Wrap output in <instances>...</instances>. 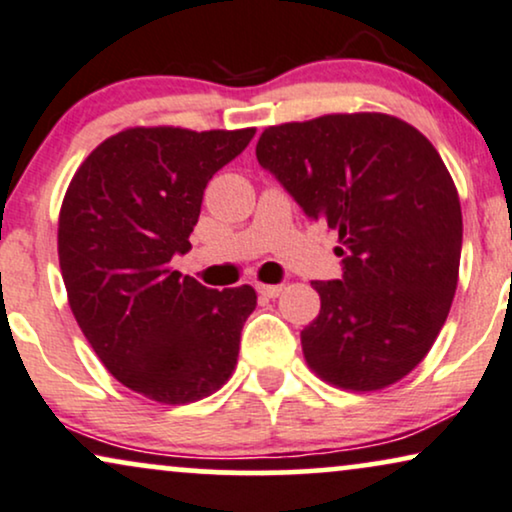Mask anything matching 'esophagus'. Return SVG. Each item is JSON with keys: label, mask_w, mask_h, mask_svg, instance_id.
Here are the masks:
<instances>
[{"label": "esophagus", "mask_w": 512, "mask_h": 512, "mask_svg": "<svg viewBox=\"0 0 512 512\" xmlns=\"http://www.w3.org/2000/svg\"><path fill=\"white\" fill-rule=\"evenodd\" d=\"M257 293L264 295V297H271V300H274V297H278V295L283 293V286H269V283H257Z\"/></svg>", "instance_id": "obj_1"}]
</instances>
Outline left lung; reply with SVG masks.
Instances as JSON below:
<instances>
[{"mask_svg":"<svg viewBox=\"0 0 512 512\" xmlns=\"http://www.w3.org/2000/svg\"><path fill=\"white\" fill-rule=\"evenodd\" d=\"M255 153L345 257L340 281H312L307 366L349 392L399 383L428 357L458 286L461 200L437 148L394 115L331 113L267 127Z\"/></svg>","mask_w":512,"mask_h":512,"instance_id":"obj_1","label":"left lung"}]
</instances>
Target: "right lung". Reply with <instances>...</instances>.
Instances as JSON below:
<instances>
[{
  "label": "right lung",
  "mask_w": 512,
  "mask_h": 512,
  "mask_svg": "<svg viewBox=\"0 0 512 512\" xmlns=\"http://www.w3.org/2000/svg\"><path fill=\"white\" fill-rule=\"evenodd\" d=\"M255 127H129L101 141L58 212V264L84 338L129 390L191 404L234 373L250 286L212 290L170 267L191 248L203 191Z\"/></svg>",
  "instance_id": "1"
}]
</instances>
